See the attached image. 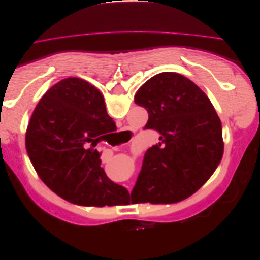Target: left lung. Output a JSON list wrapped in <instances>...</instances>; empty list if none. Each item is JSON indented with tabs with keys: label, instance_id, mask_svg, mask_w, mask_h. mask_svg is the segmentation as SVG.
<instances>
[{
	"label": "left lung",
	"instance_id": "8db88e82",
	"mask_svg": "<svg viewBox=\"0 0 260 260\" xmlns=\"http://www.w3.org/2000/svg\"><path fill=\"white\" fill-rule=\"evenodd\" d=\"M144 107V129L159 132L160 142L149 147L131 203L171 204L194 194L214 174L223 154L221 121L211 102L182 75L161 73L137 92Z\"/></svg>",
	"mask_w": 260,
	"mask_h": 260
}]
</instances>
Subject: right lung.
<instances>
[{
    "label": "right lung",
    "mask_w": 260,
    "mask_h": 260,
    "mask_svg": "<svg viewBox=\"0 0 260 260\" xmlns=\"http://www.w3.org/2000/svg\"><path fill=\"white\" fill-rule=\"evenodd\" d=\"M115 129L101 92L79 78H67L35 108L27 153L40 179L64 200L82 206L120 205L129 192L106 176L94 148Z\"/></svg>",
    "instance_id": "1"
}]
</instances>
